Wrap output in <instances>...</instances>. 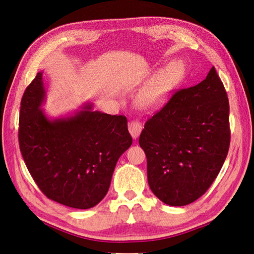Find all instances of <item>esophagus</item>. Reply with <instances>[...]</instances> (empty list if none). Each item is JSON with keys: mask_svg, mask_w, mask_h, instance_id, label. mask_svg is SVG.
<instances>
[{"mask_svg": "<svg viewBox=\"0 0 254 254\" xmlns=\"http://www.w3.org/2000/svg\"><path fill=\"white\" fill-rule=\"evenodd\" d=\"M141 130H142V126L139 121L133 120L128 124V132L134 139L138 138V136L141 133Z\"/></svg>", "mask_w": 254, "mask_h": 254, "instance_id": "obj_1", "label": "esophagus"}]
</instances>
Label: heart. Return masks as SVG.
<instances>
[{
    "label": "heart",
    "mask_w": 254,
    "mask_h": 254,
    "mask_svg": "<svg viewBox=\"0 0 254 254\" xmlns=\"http://www.w3.org/2000/svg\"><path fill=\"white\" fill-rule=\"evenodd\" d=\"M186 75L183 61H174L161 69L138 95V101L145 108H154L165 102Z\"/></svg>",
    "instance_id": "1"
}]
</instances>
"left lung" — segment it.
<instances>
[{
    "label": "left lung",
    "instance_id": "1",
    "mask_svg": "<svg viewBox=\"0 0 254 254\" xmlns=\"http://www.w3.org/2000/svg\"><path fill=\"white\" fill-rule=\"evenodd\" d=\"M139 144L148 161L149 186L162 202L182 207L206 193L230 145L229 101L214 66L145 122Z\"/></svg>",
    "mask_w": 254,
    "mask_h": 254
}]
</instances>
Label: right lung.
Wrapping results in <instances>:
<instances>
[{
    "mask_svg": "<svg viewBox=\"0 0 254 254\" xmlns=\"http://www.w3.org/2000/svg\"><path fill=\"white\" fill-rule=\"evenodd\" d=\"M42 72L26 87L19 118L20 150L30 175L48 198L89 209L109 191L119 157L133 142L125 116L84 104L73 115L51 119L41 110Z\"/></svg>",
    "mask_w": 254,
    "mask_h": 254,
    "instance_id": "1",
    "label": "right lung"
}]
</instances>
